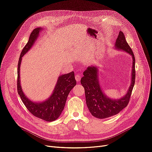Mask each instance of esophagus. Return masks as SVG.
<instances>
[{
	"mask_svg": "<svg viewBox=\"0 0 152 152\" xmlns=\"http://www.w3.org/2000/svg\"><path fill=\"white\" fill-rule=\"evenodd\" d=\"M81 75H78V74H77V75H75V79H76V81H77V82H79V81H80L81 80Z\"/></svg>",
	"mask_w": 152,
	"mask_h": 152,
	"instance_id": "1",
	"label": "esophagus"
}]
</instances>
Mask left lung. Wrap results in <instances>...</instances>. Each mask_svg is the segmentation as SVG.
<instances>
[{"label":"left lung","instance_id":"1","mask_svg":"<svg viewBox=\"0 0 152 152\" xmlns=\"http://www.w3.org/2000/svg\"><path fill=\"white\" fill-rule=\"evenodd\" d=\"M115 47L117 49L122 50L129 53L133 58L132 83L126 95L118 100H112L105 96L99 84L96 67H88L84 71V76L81 80V84L84 88L87 106L91 114L98 118H105L115 115L127 107L135 84V56L132 50L126 42L124 33L121 31H119L116 39Z\"/></svg>","mask_w":152,"mask_h":152}]
</instances>
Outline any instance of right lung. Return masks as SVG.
Here are the masks:
<instances>
[{
	"label": "right lung",
	"mask_w": 152,
	"mask_h": 152,
	"mask_svg": "<svg viewBox=\"0 0 152 152\" xmlns=\"http://www.w3.org/2000/svg\"><path fill=\"white\" fill-rule=\"evenodd\" d=\"M40 30L41 28H37L32 31L28 43L26 44L20 53L17 69V91L25 107L32 115L45 121L51 122L57 119L61 114L68 96L70 91L76 84V81L73 71L68 74L60 76L58 78L56 87L52 95L48 100L42 103L31 102L25 96L21 88L20 82L19 72L22 58L32 47Z\"/></svg>",
	"instance_id": "right-lung-1"
}]
</instances>
